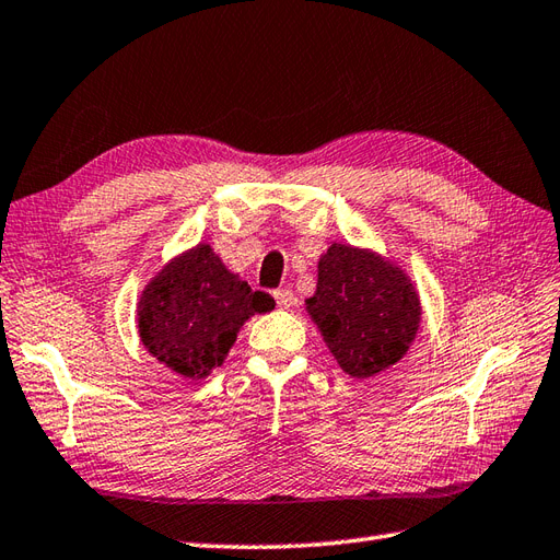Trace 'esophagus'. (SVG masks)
I'll return each mask as SVG.
<instances>
[{"label": "esophagus", "instance_id": "34e87169", "mask_svg": "<svg viewBox=\"0 0 560 560\" xmlns=\"http://www.w3.org/2000/svg\"><path fill=\"white\" fill-rule=\"evenodd\" d=\"M272 296H276L280 308H290L294 304V292L290 288H278L276 292H272Z\"/></svg>", "mask_w": 560, "mask_h": 560}]
</instances>
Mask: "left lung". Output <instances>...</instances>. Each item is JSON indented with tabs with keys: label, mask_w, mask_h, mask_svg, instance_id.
I'll use <instances>...</instances> for the list:
<instances>
[{
	"label": "left lung",
	"mask_w": 560,
	"mask_h": 560,
	"mask_svg": "<svg viewBox=\"0 0 560 560\" xmlns=\"http://www.w3.org/2000/svg\"><path fill=\"white\" fill-rule=\"evenodd\" d=\"M306 308L342 371L371 377L413 342L420 304L399 268L349 244H332L318 264V290Z\"/></svg>",
	"instance_id": "left-lung-1"
}]
</instances>
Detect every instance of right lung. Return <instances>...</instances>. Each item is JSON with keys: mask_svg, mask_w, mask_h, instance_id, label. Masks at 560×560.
<instances>
[{"mask_svg": "<svg viewBox=\"0 0 560 560\" xmlns=\"http://www.w3.org/2000/svg\"><path fill=\"white\" fill-rule=\"evenodd\" d=\"M276 306L221 264L209 244L175 258L140 299V337L149 353L185 377H207L221 365L240 327Z\"/></svg>", "mask_w": 560, "mask_h": 560, "instance_id": "right-lung-1", "label": "right lung"}]
</instances>
